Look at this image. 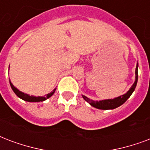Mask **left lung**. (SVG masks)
I'll use <instances>...</instances> for the list:
<instances>
[{"mask_svg":"<svg viewBox=\"0 0 150 150\" xmlns=\"http://www.w3.org/2000/svg\"><path fill=\"white\" fill-rule=\"evenodd\" d=\"M137 82H138V63H137L136 69H135V81L133 83V85L132 86V88H130L129 91L125 95L113 98V99H106V100H102L99 101V102L91 100V99L87 98L84 96H83V99L86 102H88L90 105L94 106V107L97 108V109H99V110H112V109H115V108L119 107L120 105H123L127 100V98L132 96V94L134 91Z\"/></svg>","mask_w":150,"mask_h":150,"instance_id":"left-lung-1","label":"left lung"}]
</instances>
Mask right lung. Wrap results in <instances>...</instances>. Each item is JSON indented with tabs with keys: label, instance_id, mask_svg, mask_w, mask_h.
<instances>
[{
	"label": "right lung",
	"instance_id": "right-lung-1",
	"mask_svg": "<svg viewBox=\"0 0 150 150\" xmlns=\"http://www.w3.org/2000/svg\"><path fill=\"white\" fill-rule=\"evenodd\" d=\"M10 85H11V89L13 90V91L16 93V95L18 96V97H19V98H22V99L24 101H26V102H32V103H33V102H43V101L46 100V99H47L48 98H50V97H51V96L54 93L55 90H56V88H55L52 92L46 95L45 97H40V96L35 97V96H30L29 95H27V94H25V93H23V92H22V91H18L16 87H14L13 84L11 83V81H10Z\"/></svg>",
	"mask_w": 150,
	"mask_h": 150
}]
</instances>
